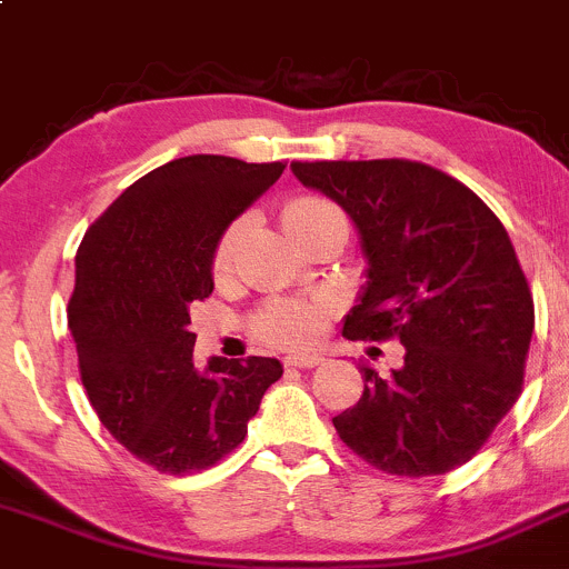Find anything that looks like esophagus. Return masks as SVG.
<instances>
[{"label":"esophagus","mask_w":569,"mask_h":569,"mask_svg":"<svg viewBox=\"0 0 569 569\" xmlns=\"http://www.w3.org/2000/svg\"><path fill=\"white\" fill-rule=\"evenodd\" d=\"M320 365H323L320 356H287L284 359V367H290V370H312Z\"/></svg>","instance_id":"1"}]
</instances>
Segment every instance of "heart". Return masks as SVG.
<instances>
[{
    "label": "heart",
    "mask_w": 569,
    "mask_h": 569,
    "mask_svg": "<svg viewBox=\"0 0 569 569\" xmlns=\"http://www.w3.org/2000/svg\"><path fill=\"white\" fill-rule=\"evenodd\" d=\"M331 216H339V210L328 199L315 194H298L282 204V224L298 243ZM243 227L246 221L236 219L213 246V271L219 277L232 271V262H236L238 246H241L243 238ZM328 320H331V303L326 298H277V301H268L266 307L257 309L254 318H251V331H254L257 339L273 345V348L301 350L323 337Z\"/></svg>",
    "instance_id": "heart-1"
}]
</instances>
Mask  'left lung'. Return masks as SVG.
<instances>
[{"instance_id":"obj_1","label":"left lung","mask_w":569,"mask_h":569,"mask_svg":"<svg viewBox=\"0 0 569 569\" xmlns=\"http://www.w3.org/2000/svg\"><path fill=\"white\" fill-rule=\"evenodd\" d=\"M348 210L370 260L348 339H400V370L361 367L365 391L333 416L372 468L436 477L488 443L523 389L535 301L499 216L452 174L408 158L292 161Z\"/></svg>"}]
</instances>
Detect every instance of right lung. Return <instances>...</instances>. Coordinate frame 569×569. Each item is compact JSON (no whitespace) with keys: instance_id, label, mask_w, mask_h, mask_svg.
Here are the masks:
<instances>
[{"instance_id":"right-lung-1","label":"right lung","mask_w":569,"mask_h":569,"mask_svg":"<svg viewBox=\"0 0 569 569\" xmlns=\"http://www.w3.org/2000/svg\"><path fill=\"white\" fill-rule=\"evenodd\" d=\"M284 161L186 156L128 186L76 251L68 326L98 419L158 473H194L246 438L277 359L191 361L189 307L213 292V246Z\"/></svg>"}]
</instances>
